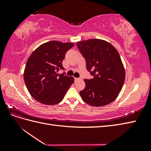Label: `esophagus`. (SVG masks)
<instances>
[{
    "instance_id": "esophagus-1",
    "label": "esophagus",
    "mask_w": 151,
    "mask_h": 151,
    "mask_svg": "<svg viewBox=\"0 0 151 151\" xmlns=\"http://www.w3.org/2000/svg\"><path fill=\"white\" fill-rule=\"evenodd\" d=\"M79 80H80L79 78H75V82H76L77 81H79Z\"/></svg>"
}]
</instances>
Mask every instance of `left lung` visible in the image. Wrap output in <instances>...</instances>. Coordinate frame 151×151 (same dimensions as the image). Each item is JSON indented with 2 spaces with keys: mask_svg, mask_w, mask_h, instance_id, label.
<instances>
[{
  "mask_svg": "<svg viewBox=\"0 0 151 151\" xmlns=\"http://www.w3.org/2000/svg\"><path fill=\"white\" fill-rule=\"evenodd\" d=\"M84 58L86 69L93 76L84 79L86 87L80 91L82 100L93 106L113 102L123 88L125 70L117 50L104 40L91 39L76 43Z\"/></svg>",
  "mask_w": 151,
  "mask_h": 151,
  "instance_id": "obj_1",
  "label": "left lung"
}]
</instances>
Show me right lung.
I'll return each instance as SVG.
<instances>
[{
	"label": "right lung",
	"mask_w": 151,
	"mask_h": 151,
	"mask_svg": "<svg viewBox=\"0 0 151 151\" xmlns=\"http://www.w3.org/2000/svg\"><path fill=\"white\" fill-rule=\"evenodd\" d=\"M73 46L72 43L49 41L37 47L28 58L24 81L28 91L37 101L53 105L62 101L74 78L58 72L64 70L62 61Z\"/></svg>",
	"instance_id": "add662e5"
}]
</instances>
